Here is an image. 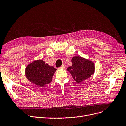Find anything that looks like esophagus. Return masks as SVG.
<instances>
[{
  "label": "esophagus",
  "mask_w": 126,
  "mask_h": 126,
  "mask_svg": "<svg viewBox=\"0 0 126 126\" xmlns=\"http://www.w3.org/2000/svg\"><path fill=\"white\" fill-rule=\"evenodd\" d=\"M65 68V66L64 65H62L59 68V69H64Z\"/></svg>",
  "instance_id": "34e87169"
}]
</instances>
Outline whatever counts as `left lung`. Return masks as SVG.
Returning a JSON list of instances; mask_svg holds the SVG:
<instances>
[{"mask_svg": "<svg viewBox=\"0 0 126 126\" xmlns=\"http://www.w3.org/2000/svg\"><path fill=\"white\" fill-rule=\"evenodd\" d=\"M72 66L67 68L74 80L78 83L85 81L94 75L95 65L92 61L81 56H75L71 59Z\"/></svg>", "mask_w": 126, "mask_h": 126, "instance_id": "1", "label": "left lung"}]
</instances>
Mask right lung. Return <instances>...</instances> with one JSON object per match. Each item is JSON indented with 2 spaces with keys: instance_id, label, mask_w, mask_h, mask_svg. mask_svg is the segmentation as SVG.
<instances>
[{
  "instance_id": "1",
  "label": "right lung",
  "mask_w": 126,
  "mask_h": 126,
  "mask_svg": "<svg viewBox=\"0 0 126 126\" xmlns=\"http://www.w3.org/2000/svg\"><path fill=\"white\" fill-rule=\"evenodd\" d=\"M56 70L42 60L39 59L33 61L26 66L24 73L29 82L38 87H43L52 81Z\"/></svg>"
}]
</instances>
